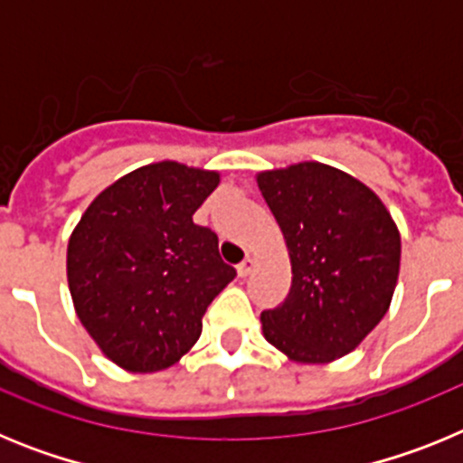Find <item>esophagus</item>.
Masks as SVG:
<instances>
[{"mask_svg": "<svg viewBox=\"0 0 463 463\" xmlns=\"http://www.w3.org/2000/svg\"><path fill=\"white\" fill-rule=\"evenodd\" d=\"M252 269H255V260H250V257H245V260L241 261L239 267H236V273H239L241 278H245V276H250Z\"/></svg>", "mask_w": 463, "mask_h": 463, "instance_id": "1", "label": "esophagus"}]
</instances>
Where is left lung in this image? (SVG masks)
<instances>
[{
  "label": "left lung",
  "mask_w": 463,
  "mask_h": 463,
  "mask_svg": "<svg viewBox=\"0 0 463 463\" xmlns=\"http://www.w3.org/2000/svg\"><path fill=\"white\" fill-rule=\"evenodd\" d=\"M255 181L292 264L288 298L261 313V334L289 362H336L390 310L399 227L369 185L336 166L297 162Z\"/></svg>",
  "instance_id": "left-lung-1"
}]
</instances>
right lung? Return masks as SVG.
<instances>
[{"instance_id":"add662e5","label":"right lung","mask_w":463,"mask_h":463,"mask_svg":"<svg viewBox=\"0 0 463 463\" xmlns=\"http://www.w3.org/2000/svg\"><path fill=\"white\" fill-rule=\"evenodd\" d=\"M220 171L174 159L129 171L94 196L67 245L73 310L104 357L129 373L181 362L236 271L192 222Z\"/></svg>"}]
</instances>
